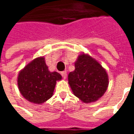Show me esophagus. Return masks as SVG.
<instances>
[{"label": "esophagus", "instance_id": "esophagus-1", "mask_svg": "<svg viewBox=\"0 0 134 134\" xmlns=\"http://www.w3.org/2000/svg\"><path fill=\"white\" fill-rule=\"evenodd\" d=\"M61 75H62V77H63L64 79L67 78V72H66V71L62 72Z\"/></svg>", "mask_w": 134, "mask_h": 134}]
</instances>
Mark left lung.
Returning <instances> with one entry per match:
<instances>
[{
    "instance_id": "1",
    "label": "left lung",
    "mask_w": 134,
    "mask_h": 134,
    "mask_svg": "<svg viewBox=\"0 0 134 134\" xmlns=\"http://www.w3.org/2000/svg\"><path fill=\"white\" fill-rule=\"evenodd\" d=\"M75 67L68 75L74 95L86 103L98 100L108 85L106 71L96 60L84 54L79 56Z\"/></svg>"
}]
</instances>
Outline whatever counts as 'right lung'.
Here are the masks:
<instances>
[{"label":"right lung","instance_id":"right-lung-1","mask_svg":"<svg viewBox=\"0 0 134 134\" xmlns=\"http://www.w3.org/2000/svg\"><path fill=\"white\" fill-rule=\"evenodd\" d=\"M62 79L57 72H50L44 57H38L19 73L18 86L22 96L34 103H43L52 96L56 82Z\"/></svg>","mask_w":134,"mask_h":134}]
</instances>
